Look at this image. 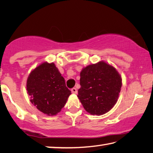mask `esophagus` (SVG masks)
<instances>
[{
    "label": "esophagus",
    "mask_w": 153,
    "mask_h": 153,
    "mask_svg": "<svg viewBox=\"0 0 153 153\" xmlns=\"http://www.w3.org/2000/svg\"><path fill=\"white\" fill-rule=\"evenodd\" d=\"M71 90L72 92L74 93V94H77V90L76 88H72Z\"/></svg>",
    "instance_id": "1"
}]
</instances>
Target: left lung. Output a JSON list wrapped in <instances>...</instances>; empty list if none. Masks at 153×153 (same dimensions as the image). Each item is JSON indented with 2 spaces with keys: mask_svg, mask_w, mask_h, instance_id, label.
I'll return each mask as SVG.
<instances>
[{
  "mask_svg": "<svg viewBox=\"0 0 153 153\" xmlns=\"http://www.w3.org/2000/svg\"><path fill=\"white\" fill-rule=\"evenodd\" d=\"M77 97L88 113L105 114L116 104L122 86L120 74L104 61L89 65L80 72Z\"/></svg>",
  "mask_w": 153,
  "mask_h": 153,
  "instance_id": "1",
  "label": "left lung"
}]
</instances>
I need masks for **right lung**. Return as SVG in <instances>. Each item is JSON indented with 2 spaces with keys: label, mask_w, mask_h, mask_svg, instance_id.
Wrapping results in <instances>:
<instances>
[{
  "label": "right lung",
  "mask_w": 153,
  "mask_h": 153,
  "mask_svg": "<svg viewBox=\"0 0 153 153\" xmlns=\"http://www.w3.org/2000/svg\"><path fill=\"white\" fill-rule=\"evenodd\" d=\"M26 88L31 102L49 116L60 112L71 94L55 63L47 62H44L31 71Z\"/></svg>",
  "instance_id": "obj_1"
}]
</instances>
